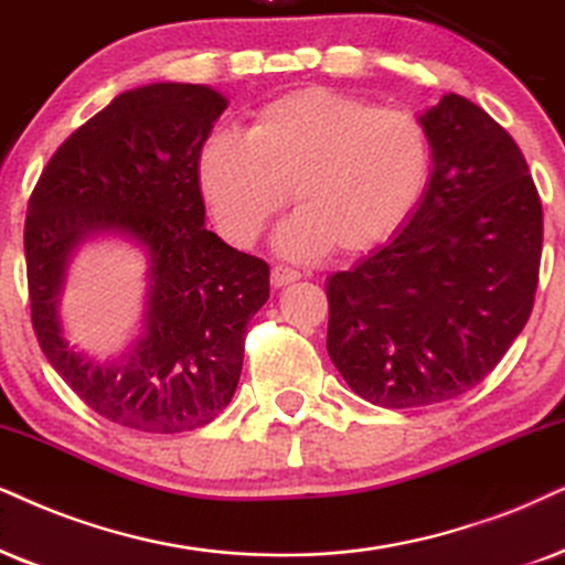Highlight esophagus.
I'll return each mask as SVG.
<instances>
[{
  "mask_svg": "<svg viewBox=\"0 0 565 565\" xmlns=\"http://www.w3.org/2000/svg\"><path fill=\"white\" fill-rule=\"evenodd\" d=\"M299 270H295V268H289V266H274L270 268V284H274V287H289V284H295V281H299Z\"/></svg>",
  "mask_w": 565,
  "mask_h": 565,
  "instance_id": "esophagus-1",
  "label": "esophagus"
}]
</instances>
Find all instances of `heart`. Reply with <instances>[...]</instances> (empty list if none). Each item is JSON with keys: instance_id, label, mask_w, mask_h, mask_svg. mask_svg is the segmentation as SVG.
I'll list each match as a JSON object with an SVG mask.
<instances>
[{"instance_id": "b5f03b06", "label": "heart", "mask_w": 565, "mask_h": 565, "mask_svg": "<svg viewBox=\"0 0 565 565\" xmlns=\"http://www.w3.org/2000/svg\"><path fill=\"white\" fill-rule=\"evenodd\" d=\"M430 177V140L417 117L326 88L263 106L247 135L216 132L200 148L198 180L232 245L258 239L291 200L299 211L276 234L291 258L360 255L409 218Z\"/></svg>"}]
</instances>
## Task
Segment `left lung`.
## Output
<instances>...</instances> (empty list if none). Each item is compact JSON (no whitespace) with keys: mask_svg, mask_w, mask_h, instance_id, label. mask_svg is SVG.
I'll use <instances>...</instances> for the list:
<instances>
[{"mask_svg":"<svg viewBox=\"0 0 565 565\" xmlns=\"http://www.w3.org/2000/svg\"><path fill=\"white\" fill-rule=\"evenodd\" d=\"M433 171L388 245L328 278V356L385 409L448 402L492 373L530 320L542 203L524 153L448 93L419 117Z\"/></svg>","mask_w":565,"mask_h":565,"instance_id":"8db88e82","label":"left lung"}]
</instances>
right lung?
<instances>
[{
	"label": "right lung",
	"instance_id": "add662e5",
	"mask_svg": "<svg viewBox=\"0 0 565 565\" xmlns=\"http://www.w3.org/2000/svg\"><path fill=\"white\" fill-rule=\"evenodd\" d=\"M226 96L151 83L119 93L70 135L28 200L31 320L46 360L102 417L142 433L198 430L237 391L249 318L266 305L268 263L205 230L198 159ZM122 236L149 260L143 331L109 363L68 347L58 318L83 241Z\"/></svg>",
	"mask_w": 565,
	"mask_h": 565
}]
</instances>
